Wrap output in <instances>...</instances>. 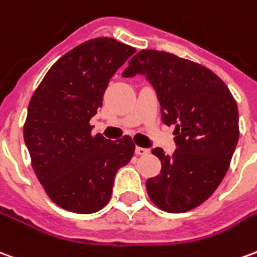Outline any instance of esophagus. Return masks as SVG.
<instances>
[{
	"label": "esophagus",
	"instance_id": "34e87169",
	"mask_svg": "<svg viewBox=\"0 0 257 257\" xmlns=\"http://www.w3.org/2000/svg\"><path fill=\"white\" fill-rule=\"evenodd\" d=\"M135 152H136L138 156H146V154L150 153V150H149V149H146V147H139V146H136Z\"/></svg>",
	"mask_w": 257,
	"mask_h": 257
}]
</instances>
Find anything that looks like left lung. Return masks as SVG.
<instances>
[{
    "label": "left lung",
    "instance_id": "1",
    "mask_svg": "<svg viewBox=\"0 0 257 257\" xmlns=\"http://www.w3.org/2000/svg\"><path fill=\"white\" fill-rule=\"evenodd\" d=\"M135 75L146 76L163 122L175 126L174 154L152 150L161 171L146 181L149 197L168 213L189 211L213 195L228 171L239 138L236 101L216 73L166 51H139L122 72Z\"/></svg>",
    "mask_w": 257,
    "mask_h": 257
}]
</instances>
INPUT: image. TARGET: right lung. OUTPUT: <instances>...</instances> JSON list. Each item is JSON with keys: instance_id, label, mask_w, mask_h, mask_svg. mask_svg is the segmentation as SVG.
Segmentation results:
<instances>
[{"instance_id": "right-lung-1", "label": "right lung", "mask_w": 257, "mask_h": 257, "mask_svg": "<svg viewBox=\"0 0 257 257\" xmlns=\"http://www.w3.org/2000/svg\"><path fill=\"white\" fill-rule=\"evenodd\" d=\"M135 53L98 37L62 55L30 98L23 138L32 167L54 203L90 214L110 200L116 171L135 153L129 136L107 141L91 135V116L103 105L112 75Z\"/></svg>"}]
</instances>
